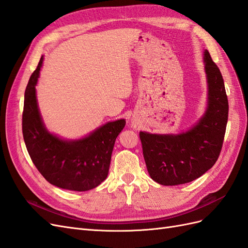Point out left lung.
<instances>
[{
  "instance_id": "1",
  "label": "left lung",
  "mask_w": 248,
  "mask_h": 248,
  "mask_svg": "<svg viewBox=\"0 0 248 248\" xmlns=\"http://www.w3.org/2000/svg\"><path fill=\"white\" fill-rule=\"evenodd\" d=\"M204 62L208 103L199 121L179 134L140 132L149 175L161 185L193 181L211 169L220 154L228 123V96L220 70L207 49Z\"/></svg>"
}]
</instances>
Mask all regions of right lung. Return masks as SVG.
Here are the masks:
<instances>
[{
    "instance_id": "right-lung-1",
    "label": "right lung",
    "mask_w": 248,
    "mask_h": 248,
    "mask_svg": "<svg viewBox=\"0 0 248 248\" xmlns=\"http://www.w3.org/2000/svg\"><path fill=\"white\" fill-rule=\"evenodd\" d=\"M43 56L25 92L22 134L30 157L46 181L73 191L93 189L107 179L112 149L126 124L124 119L100 126L79 140H64L44 125L36 98Z\"/></svg>"
}]
</instances>
